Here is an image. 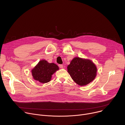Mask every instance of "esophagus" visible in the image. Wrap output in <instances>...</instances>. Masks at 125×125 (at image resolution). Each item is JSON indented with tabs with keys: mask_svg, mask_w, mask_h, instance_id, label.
I'll return each instance as SVG.
<instances>
[{
	"mask_svg": "<svg viewBox=\"0 0 125 125\" xmlns=\"http://www.w3.org/2000/svg\"><path fill=\"white\" fill-rule=\"evenodd\" d=\"M58 66H59L60 68H63V65L62 64H59Z\"/></svg>",
	"mask_w": 125,
	"mask_h": 125,
	"instance_id": "obj_1",
	"label": "esophagus"
}]
</instances>
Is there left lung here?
<instances>
[{
    "label": "left lung",
    "mask_w": 125,
    "mask_h": 125,
    "mask_svg": "<svg viewBox=\"0 0 125 125\" xmlns=\"http://www.w3.org/2000/svg\"><path fill=\"white\" fill-rule=\"evenodd\" d=\"M68 72L74 81L81 86L92 82L96 75L97 68L91 60L75 57L67 67Z\"/></svg>",
    "instance_id": "1"
}]
</instances>
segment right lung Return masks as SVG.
Returning a JSON list of instances; mask_svg holds the SVG:
<instances>
[{"instance_id":"1","label":"right lung","mask_w":125,"mask_h":125,"mask_svg":"<svg viewBox=\"0 0 125 125\" xmlns=\"http://www.w3.org/2000/svg\"><path fill=\"white\" fill-rule=\"evenodd\" d=\"M58 70V66L55 64L49 63L42 60L31 70V74L35 80L42 83H46L50 81L52 74Z\"/></svg>"}]
</instances>
